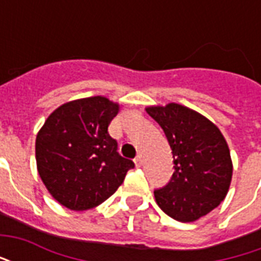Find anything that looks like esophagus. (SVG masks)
Here are the masks:
<instances>
[{"instance_id": "1", "label": "esophagus", "mask_w": 261, "mask_h": 261, "mask_svg": "<svg viewBox=\"0 0 261 261\" xmlns=\"http://www.w3.org/2000/svg\"><path fill=\"white\" fill-rule=\"evenodd\" d=\"M134 164H136L137 168H140V166H141V165H142V156H140V155H138V156H137V158L134 159Z\"/></svg>"}]
</instances>
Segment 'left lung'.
Wrapping results in <instances>:
<instances>
[{
	"mask_svg": "<svg viewBox=\"0 0 261 261\" xmlns=\"http://www.w3.org/2000/svg\"><path fill=\"white\" fill-rule=\"evenodd\" d=\"M164 130L173 153V175L156 189L155 200L176 221L193 222L219 205L232 179L228 144L218 127L177 103L148 108Z\"/></svg>",
	"mask_w": 261,
	"mask_h": 261,
	"instance_id": "left-lung-1",
	"label": "left lung"
}]
</instances>
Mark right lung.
Returning a JSON list of instances; mask_svg holds the SVG:
<instances>
[{"mask_svg": "<svg viewBox=\"0 0 261 261\" xmlns=\"http://www.w3.org/2000/svg\"><path fill=\"white\" fill-rule=\"evenodd\" d=\"M117 112L119 105L103 96L72 100L56 109L39 131V175L64 207L84 211L102 204L134 168L108 131Z\"/></svg>", "mask_w": 261, "mask_h": 261, "instance_id": "1", "label": "right lung"}]
</instances>
